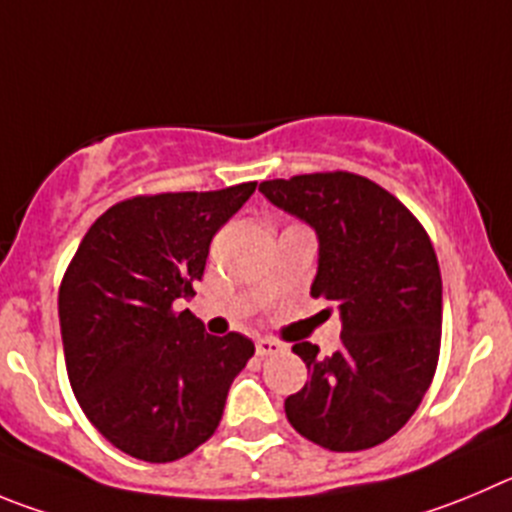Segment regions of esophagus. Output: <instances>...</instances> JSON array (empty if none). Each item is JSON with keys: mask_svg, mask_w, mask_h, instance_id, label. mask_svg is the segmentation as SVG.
I'll return each instance as SVG.
<instances>
[{"mask_svg": "<svg viewBox=\"0 0 512 512\" xmlns=\"http://www.w3.org/2000/svg\"><path fill=\"white\" fill-rule=\"evenodd\" d=\"M255 351H257V356H275V353H280L283 351V343H278V341H272V338H260V341L255 343Z\"/></svg>", "mask_w": 512, "mask_h": 512, "instance_id": "1", "label": "esophagus"}]
</instances>
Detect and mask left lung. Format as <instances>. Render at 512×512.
Listing matches in <instances>:
<instances>
[{"label": "left lung", "instance_id": "8db88e82", "mask_svg": "<svg viewBox=\"0 0 512 512\" xmlns=\"http://www.w3.org/2000/svg\"><path fill=\"white\" fill-rule=\"evenodd\" d=\"M272 204L318 234L313 298L341 313V346L293 351L310 381L285 399L295 432L333 452L394 437L422 404L437 371L442 275L429 234L394 194L348 171L262 181Z\"/></svg>", "mask_w": 512, "mask_h": 512}]
</instances>
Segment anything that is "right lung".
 Instances as JSON below:
<instances>
[{
	"instance_id": "1",
	"label": "right lung",
	"mask_w": 512,
	"mask_h": 512,
	"mask_svg": "<svg viewBox=\"0 0 512 512\" xmlns=\"http://www.w3.org/2000/svg\"><path fill=\"white\" fill-rule=\"evenodd\" d=\"M257 181L219 191L133 197L95 219L62 278L65 366L85 417L113 447L174 462L219 427L227 391L255 343L209 336L191 310L217 229Z\"/></svg>"
}]
</instances>
